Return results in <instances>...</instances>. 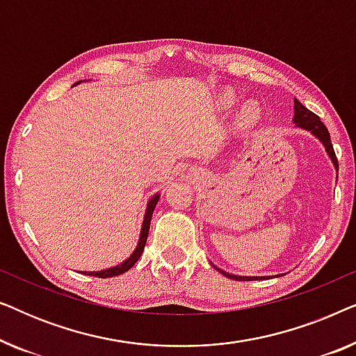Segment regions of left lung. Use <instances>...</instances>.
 Returning <instances> with one entry per match:
<instances>
[{
	"instance_id": "left-lung-1",
	"label": "left lung",
	"mask_w": 356,
	"mask_h": 356,
	"mask_svg": "<svg viewBox=\"0 0 356 356\" xmlns=\"http://www.w3.org/2000/svg\"><path fill=\"white\" fill-rule=\"evenodd\" d=\"M293 121L296 123V126H300V128L303 129H308L313 133L316 138H319L321 143H323L325 145V150H327L329 157L332 159V162L335 165V168L339 170V162H337V157H335V152H334V145L332 143H330V134L327 128H325L323 121H321V118L316 113H313V111L306 108V106L303 104H300L298 100L295 99V118ZM217 269V267H216ZM220 274H223L225 277H228V279H233V280H238V282H250V280H262L266 279V277H240V275H232L228 274V272H223L220 269H217Z\"/></svg>"
}]
</instances>
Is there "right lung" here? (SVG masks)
<instances>
[{"label":"right lung","instance_id":"add662e5","mask_svg":"<svg viewBox=\"0 0 356 356\" xmlns=\"http://www.w3.org/2000/svg\"><path fill=\"white\" fill-rule=\"evenodd\" d=\"M159 202V194L157 196H154L150 199L149 204H147V211H145V217H144V223H143V232H140V238H139V243H138V248H136L133 254H131L128 259L124 262H121L120 266H115V267H110V269H105V270H99V272H82V274L86 275H92V277H99V279H106V277H115V275H121L124 274L126 270H129L131 267H133L138 259L143 254L144 251V246H145V241H147V235H149V228H150V218H152V212L155 206H157Z\"/></svg>","mask_w":356,"mask_h":356}]
</instances>
